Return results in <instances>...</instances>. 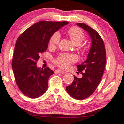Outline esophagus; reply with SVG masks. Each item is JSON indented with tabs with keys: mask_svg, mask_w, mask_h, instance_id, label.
<instances>
[{
	"mask_svg": "<svg viewBox=\"0 0 124 124\" xmlns=\"http://www.w3.org/2000/svg\"><path fill=\"white\" fill-rule=\"evenodd\" d=\"M63 72H64L63 71L61 70H56L54 71L55 74H60V73H63Z\"/></svg>",
	"mask_w": 124,
	"mask_h": 124,
	"instance_id": "obj_1",
	"label": "esophagus"
}]
</instances>
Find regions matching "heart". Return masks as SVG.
I'll list each match as a JSON object with an SVG mask.
<instances>
[{"instance_id": "obj_1", "label": "heart", "mask_w": 124, "mask_h": 124, "mask_svg": "<svg viewBox=\"0 0 124 124\" xmlns=\"http://www.w3.org/2000/svg\"><path fill=\"white\" fill-rule=\"evenodd\" d=\"M68 35L71 40L75 44H79L84 40L85 38L84 33L80 28L72 27L68 30ZM60 40V34L59 32H55L50 38L49 44L50 46H54L58 44ZM77 60V57L75 54H61L54 61L55 64L59 67L66 69L69 67V64L74 63Z\"/></svg>"}]
</instances>
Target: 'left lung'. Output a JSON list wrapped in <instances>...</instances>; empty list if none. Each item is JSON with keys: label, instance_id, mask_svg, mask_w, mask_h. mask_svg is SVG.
Returning <instances> with one entry per match:
<instances>
[{"label": "left lung", "instance_id": "left-lung-1", "mask_svg": "<svg viewBox=\"0 0 124 124\" xmlns=\"http://www.w3.org/2000/svg\"><path fill=\"white\" fill-rule=\"evenodd\" d=\"M77 25L88 32L92 46L86 61L78 66V71L83 77L74 75V81L66 87V90L72 98L81 100L90 96L98 86L105 69L106 55L103 40L98 33L85 23H78Z\"/></svg>", "mask_w": 124, "mask_h": 124}]
</instances>
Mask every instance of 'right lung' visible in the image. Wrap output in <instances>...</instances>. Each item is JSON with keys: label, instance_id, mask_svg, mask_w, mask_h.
<instances>
[{"label": "right lung", "instance_id": "1", "mask_svg": "<svg viewBox=\"0 0 124 124\" xmlns=\"http://www.w3.org/2000/svg\"><path fill=\"white\" fill-rule=\"evenodd\" d=\"M68 23L41 21L28 28L17 39L12 66L17 86L26 96L36 98L46 91L49 78L54 72L48 67L38 68L36 63L40 54L46 50L52 35Z\"/></svg>", "mask_w": 124, "mask_h": 124}]
</instances>
